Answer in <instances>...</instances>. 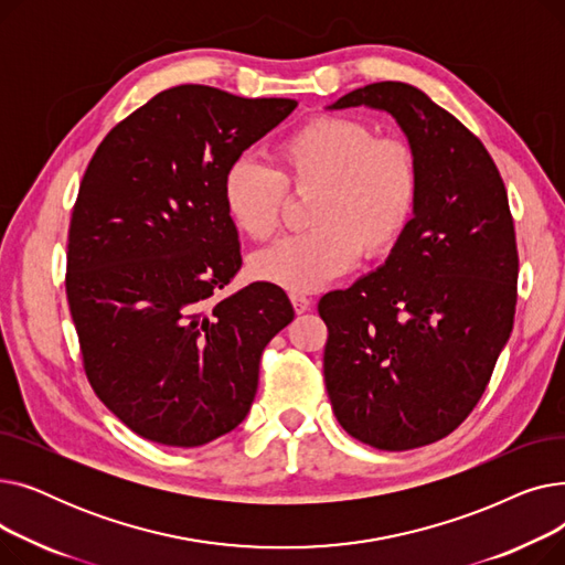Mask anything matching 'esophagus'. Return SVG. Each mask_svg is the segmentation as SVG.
<instances>
[{
	"instance_id": "1",
	"label": "esophagus",
	"mask_w": 565,
	"mask_h": 565,
	"mask_svg": "<svg viewBox=\"0 0 565 565\" xmlns=\"http://www.w3.org/2000/svg\"><path fill=\"white\" fill-rule=\"evenodd\" d=\"M290 302H292L295 313H307L311 309V300L307 298V295H290Z\"/></svg>"
}]
</instances>
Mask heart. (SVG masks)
Returning <instances> with one entry per match:
<instances>
[{
	"mask_svg": "<svg viewBox=\"0 0 565 565\" xmlns=\"http://www.w3.org/2000/svg\"><path fill=\"white\" fill-rule=\"evenodd\" d=\"M286 190L313 194L311 231L258 252L252 273L286 290L311 292L350 270L360 254L373 258L398 243L417 203V153L403 137H375L360 118L322 114L277 146L275 169L233 162L222 199L237 231L267 241L279 228Z\"/></svg>",
	"mask_w": 565,
	"mask_h": 565,
	"instance_id": "heart-1",
	"label": "heart"
}]
</instances>
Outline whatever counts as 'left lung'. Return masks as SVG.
<instances>
[{
  "instance_id": "left-lung-1",
  "label": "left lung",
  "mask_w": 565,
  "mask_h": 565,
  "mask_svg": "<svg viewBox=\"0 0 565 565\" xmlns=\"http://www.w3.org/2000/svg\"><path fill=\"white\" fill-rule=\"evenodd\" d=\"M387 111L412 143L419 192L377 270L318 302L324 387L348 435L407 451L454 433L483 396L518 300V247L501 175L456 116L405 82L328 109Z\"/></svg>"
}]
</instances>
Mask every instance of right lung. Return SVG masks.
Masks as SVG:
<instances>
[{"instance_id":"right-lung-1","label":"right lung","mask_w":565,"mask_h":565,"mask_svg":"<svg viewBox=\"0 0 565 565\" xmlns=\"http://www.w3.org/2000/svg\"><path fill=\"white\" fill-rule=\"evenodd\" d=\"M295 107L181 84L118 124L86 167L66 295L88 382L143 439L190 449L241 426L263 348L295 316L267 281L220 298L243 265L224 175Z\"/></svg>"}]
</instances>
